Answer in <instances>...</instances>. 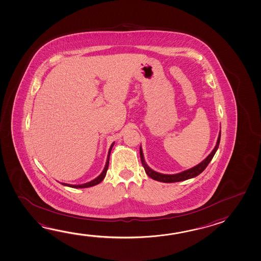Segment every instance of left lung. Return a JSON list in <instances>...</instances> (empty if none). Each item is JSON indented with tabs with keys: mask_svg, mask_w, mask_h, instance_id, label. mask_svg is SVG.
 Returning a JSON list of instances; mask_svg holds the SVG:
<instances>
[{
	"mask_svg": "<svg viewBox=\"0 0 261 261\" xmlns=\"http://www.w3.org/2000/svg\"><path fill=\"white\" fill-rule=\"evenodd\" d=\"M220 138H221V132L219 133V137L217 139V143L215 145V148L211 152L210 155L206 158L205 160H202L200 164L197 165L195 167H193L192 169H187L185 171H182L180 173L172 174V175H169V174H162L156 172L155 170L150 169L147 165H146V161L144 160V155L142 152L141 146H140V159H141L142 165L145 169L146 173L151 178L158 180V181H161V182L171 183V182H178V181H183L186 180L189 178H194L200 174L206 169V167L210 163L211 160H213L214 155H215V152L218 149V146L220 144Z\"/></svg>",
	"mask_w": 261,
	"mask_h": 261,
	"instance_id": "obj_1",
	"label": "left lung"
}]
</instances>
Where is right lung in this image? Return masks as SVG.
<instances>
[{
  "label": "right lung",
  "mask_w": 261,
  "mask_h": 261,
  "mask_svg": "<svg viewBox=\"0 0 261 261\" xmlns=\"http://www.w3.org/2000/svg\"><path fill=\"white\" fill-rule=\"evenodd\" d=\"M114 144L115 143H113L112 144V146H111L110 149H109V152H108V155H107V160H106V167H105V169L102 170V172H101L96 178H94L93 180L92 181H89L87 183H84V184H81V185H71V184H67V183H61L62 185H65V186H69V187L71 188H88V187H92V186H94V185H97V184H99V183L102 181V179L105 178L106 177V172H107V169H108V166H109V159H110V154L111 151H112V147L114 146Z\"/></svg>",
  "instance_id": "1"
}]
</instances>
